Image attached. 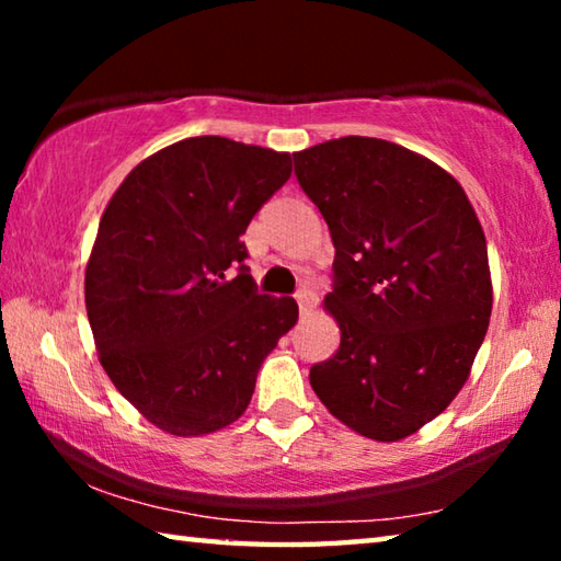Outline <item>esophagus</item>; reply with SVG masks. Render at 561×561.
Returning <instances> with one entry per match:
<instances>
[{
	"label": "esophagus",
	"mask_w": 561,
	"mask_h": 561,
	"mask_svg": "<svg viewBox=\"0 0 561 561\" xmlns=\"http://www.w3.org/2000/svg\"><path fill=\"white\" fill-rule=\"evenodd\" d=\"M297 304H299L301 314H307V311H311V307H314V304H317V294L311 291L307 284H301L299 291H297Z\"/></svg>",
	"instance_id": "34e87169"
}]
</instances>
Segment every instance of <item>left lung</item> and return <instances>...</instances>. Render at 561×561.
Masks as SVG:
<instances>
[{
    "mask_svg": "<svg viewBox=\"0 0 561 561\" xmlns=\"http://www.w3.org/2000/svg\"><path fill=\"white\" fill-rule=\"evenodd\" d=\"M334 242L324 307L339 351L314 364L319 401L391 443L440 415L488 334V242L458 180L403 146L346 136L294 153Z\"/></svg>",
    "mask_w": 561,
    "mask_h": 561,
    "instance_id": "1",
    "label": "left lung"
}]
</instances>
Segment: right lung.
<instances>
[{
    "instance_id": "add662e5",
    "label": "right lung",
    "mask_w": 561,
    "mask_h": 561,
    "mask_svg": "<svg viewBox=\"0 0 561 561\" xmlns=\"http://www.w3.org/2000/svg\"><path fill=\"white\" fill-rule=\"evenodd\" d=\"M289 175V153L197 136L146 158L111 197L87 267L89 324L113 386L160 431L234 423L297 324V301L257 291L240 240Z\"/></svg>"
}]
</instances>
